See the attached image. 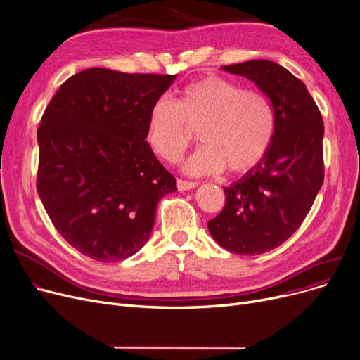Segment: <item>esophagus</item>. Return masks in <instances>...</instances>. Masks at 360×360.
<instances>
[{
	"label": "esophagus",
	"mask_w": 360,
	"mask_h": 360,
	"mask_svg": "<svg viewBox=\"0 0 360 360\" xmlns=\"http://www.w3.org/2000/svg\"><path fill=\"white\" fill-rule=\"evenodd\" d=\"M178 190L179 191H188L193 190L194 186H197V182H191V181H184V179H178Z\"/></svg>",
	"instance_id": "1"
}]
</instances>
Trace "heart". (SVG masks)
I'll use <instances>...</instances> for the list:
<instances>
[{"mask_svg":"<svg viewBox=\"0 0 360 360\" xmlns=\"http://www.w3.org/2000/svg\"><path fill=\"white\" fill-rule=\"evenodd\" d=\"M202 144L185 162L193 175H232L253 170L266 158L275 135L269 101L221 76H205L184 86L176 103L155 100L147 120V141L167 162H176L198 129Z\"/></svg>","mask_w":360,"mask_h":360,"instance_id":"1","label":"heart"}]
</instances>
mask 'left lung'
<instances>
[{
	"label": "left lung",
	"mask_w": 360,
	"mask_h": 360,
	"mask_svg": "<svg viewBox=\"0 0 360 360\" xmlns=\"http://www.w3.org/2000/svg\"><path fill=\"white\" fill-rule=\"evenodd\" d=\"M247 77L271 100L275 135L266 158L225 186V206L209 221L228 252L262 255L299 229L323 184V120L306 85L269 60L222 66Z\"/></svg>",
	"instance_id": "1"
}]
</instances>
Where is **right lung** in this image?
Wrapping results in <instances>:
<instances>
[{"label": "right lung", "instance_id": "add662e5", "mask_svg": "<svg viewBox=\"0 0 360 360\" xmlns=\"http://www.w3.org/2000/svg\"><path fill=\"white\" fill-rule=\"evenodd\" d=\"M175 77L92 68L69 77L45 108L38 194L60 236L94 260L141 250L158 202L176 191L146 141L150 108Z\"/></svg>", "mask_w": 360, "mask_h": 360}]
</instances>
